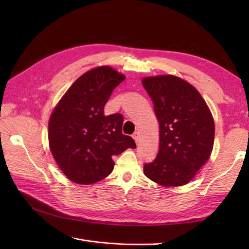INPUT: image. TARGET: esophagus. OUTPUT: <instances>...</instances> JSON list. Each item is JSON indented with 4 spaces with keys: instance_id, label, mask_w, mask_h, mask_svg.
I'll list each match as a JSON object with an SVG mask.
<instances>
[{
    "instance_id": "obj_1",
    "label": "esophagus",
    "mask_w": 249,
    "mask_h": 249,
    "mask_svg": "<svg viewBox=\"0 0 249 249\" xmlns=\"http://www.w3.org/2000/svg\"><path fill=\"white\" fill-rule=\"evenodd\" d=\"M132 137H133V139L135 140L136 143L139 142V133H138V132H135V133L132 135Z\"/></svg>"
}]
</instances>
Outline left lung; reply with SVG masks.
<instances>
[{
    "instance_id": "8db88e82",
    "label": "left lung",
    "mask_w": 249,
    "mask_h": 249,
    "mask_svg": "<svg viewBox=\"0 0 249 249\" xmlns=\"http://www.w3.org/2000/svg\"><path fill=\"white\" fill-rule=\"evenodd\" d=\"M142 85L160 124L158 155L144 164L143 172L160 186H184L211 155L215 135L212 114L199 91L178 76L144 77Z\"/></svg>"
}]
</instances>
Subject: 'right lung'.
<instances>
[{
	"label": "right lung",
	"mask_w": 249,
	"mask_h": 249,
	"mask_svg": "<svg viewBox=\"0 0 249 249\" xmlns=\"http://www.w3.org/2000/svg\"><path fill=\"white\" fill-rule=\"evenodd\" d=\"M124 80L110 67L90 70L71 85L50 116L51 153L76 184H95L108 177L114 168L112 156L136 147L134 140L122 133L123 116L104 115L112 91Z\"/></svg>",
	"instance_id": "1"
}]
</instances>
